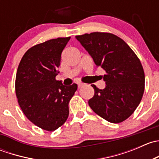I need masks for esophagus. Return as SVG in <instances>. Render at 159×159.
I'll return each instance as SVG.
<instances>
[{"instance_id":"esophagus-1","label":"esophagus","mask_w":159,"mask_h":159,"mask_svg":"<svg viewBox=\"0 0 159 159\" xmlns=\"http://www.w3.org/2000/svg\"><path fill=\"white\" fill-rule=\"evenodd\" d=\"M78 88H81V87H83V86H84V84H83V83H81V82H79V83H78Z\"/></svg>"}]
</instances>
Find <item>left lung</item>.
Listing matches in <instances>:
<instances>
[{
	"label": "left lung",
	"mask_w": 159,
	"mask_h": 159,
	"mask_svg": "<svg viewBox=\"0 0 159 159\" xmlns=\"http://www.w3.org/2000/svg\"><path fill=\"white\" fill-rule=\"evenodd\" d=\"M75 38L96 66L105 70V88L99 89L93 84L94 95L89 101L90 108L109 122L125 121L139 106L145 90V73L139 57L113 34L94 32Z\"/></svg>",
	"instance_id": "1"
}]
</instances>
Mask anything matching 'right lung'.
I'll return each mask as SVG.
<instances>
[{
	"instance_id": "1",
	"label": "right lung",
	"mask_w": 159,
	"mask_h": 159,
	"mask_svg": "<svg viewBox=\"0 0 159 159\" xmlns=\"http://www.w3.org/2000/svg\"><path fill=\"white\" fill-rule=\"evenodd\" d=\"M70 38L51 39L30 48L17 68L15 91L19 105L33 124L46 131H54L66 121L68 104L78 89L76 84L65 86L55 79Z\"/></svg>"
}]
</instances>
